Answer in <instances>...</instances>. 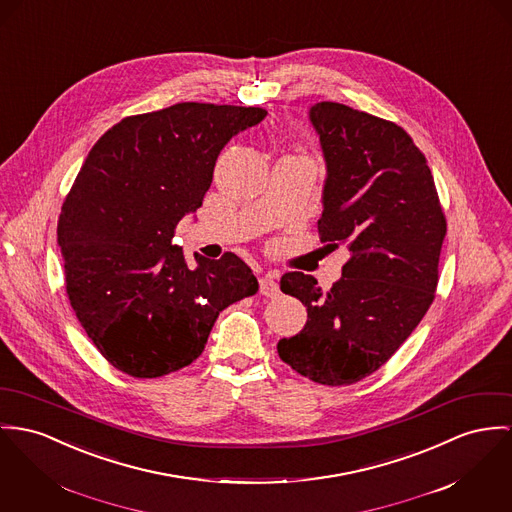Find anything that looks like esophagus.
I'll use <instances>...</instances> for the list:
<instances>
[{"instance_id": "esophagus-1", "label": "esophagus", "mask_w": 512, "mask_h": 512, "mask_svg": "<svg viewBox=\"0 0 512 512\" xmlns=\"http://www.w3.org/2000/svg\"><path fill=\"white\" fill-rule=\"evenodd\" d=\"M259 292L267 298H276L278 296V286H276L275 275L267 273L259 280Z\"/></svg>"}]
</instances>
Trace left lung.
<instances>
[{"label":"left lung","mask_w":512,"mask_h":512,"mask_svg":"<svg viewBox=\"0 0 512 512\" xmlns=\"http://www.w3.org/2000/svg\"><path fill=\"white\" fill-rule=\"evenodd\" d=\"M310 122L327 167L317 230L351 259L327 292L312 275H282L280 290L308 321L276 351L317 384L347 386L386 364L431 308L446 218L427 159L401 126L331 101L315 103Z\"/></svg>","instance_id":"left-lung-1"}]
</instances>
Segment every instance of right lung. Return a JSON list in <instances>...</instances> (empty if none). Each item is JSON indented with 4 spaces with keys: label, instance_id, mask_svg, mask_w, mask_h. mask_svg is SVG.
<instances>
[{
    "label": "right lung",
    "instance_id": "obj_1",
    "mask_svg": "<svg viewBox=\"0 0 512 512\" xmlns=\"http://www.w3.org/2000/svg\"><path fill=\"white\" fill-rule=\"evenodd\" d=\"M259 107L177 103L122 118L87 154L58 218L66 292L115 368L158 378L204 351L214 321L259 288L234 253L189 267L177 224L197 212L216 159Z\"/></svg>",
    "mask_w": 512,
    "mask_h": 512
}]
</instances>
